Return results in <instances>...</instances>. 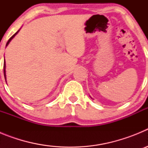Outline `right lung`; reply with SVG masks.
Segmentation results:
<instances>
[{"label": "right lung", "mask_w": 148, "mask_h": 148, "mask_svg": "<svg viewBox=\"0 0 148 148\" xmlns=\"http://www.w3.org/2000/svg\"><path fill=\"white\" fill-rule=\"evenodd\" d=\"M19 30H20V29H19ZM19 30H18V32H15V33L14 34V35H13L12 36V37L10 38V39H9V40H8V41H7V43H6V46H8V44H10V41H11V40H12V39L13 38L15 37V35H17V34H18V32H19ZM3 74H4L5 79H6V62H5V59H4V63H3Z\"/></svg>", "instance_id": "1"}]
</instances>
